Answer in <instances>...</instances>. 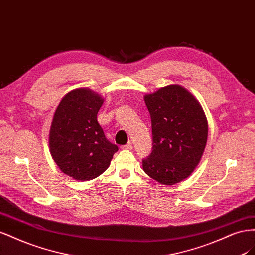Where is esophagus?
Here are the masks:
<instances>
[{
  "label": "esophagus",
  "mask_w": 255,
  "mask_h": 255,
  "mask_svg": "<svg viewBox=\"0 0 255 255\" xmlns=\"http://www.w3.org/2000/svg\"><path fill=\"white\" fill-rule=\"evenodd\" d=\"M121 149H122V150H132V149H133V145H132V143L128 142V143L126 144V145H121Z\"/></svg>",
  "instance_id": "obj_1"
}]
</instances>
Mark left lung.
<instances>
[{"mask_svg": "<svg viewBox=\"0 0 255 255\" xmlns=\"http://www.w3.org/2000/svg\"><path fill=\"white\" fill-rule=\"evenodd\" d=\"M153 146L142 159L143 171L164 185L186 179L201 159L207 141V119L202 106L180 85H168L144 96Z\"/></svg>", "mask_w": 255, "mask_h": 255, "instance_id": "1", "label": "left lung"}]
</instances>
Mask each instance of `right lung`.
<instances>
[{"mask_svg":"<svg viewBox=\"0 0 255 255\" xmlns=\"http://www.w3.org/2000/svg\"><path fill=\"white\" fill-rule=\"evenodd\" d=\"M104 100L88 88L69 91L61 99L50 128L51 155L65 174L90 181L110 167L118 146L106 139L97 115Z\"/></svg>","mask_w":255,"mask_h":255,"instance_id":"obj_1","label":"right lung"}]
</instances>
